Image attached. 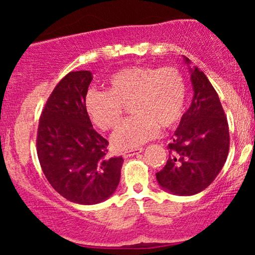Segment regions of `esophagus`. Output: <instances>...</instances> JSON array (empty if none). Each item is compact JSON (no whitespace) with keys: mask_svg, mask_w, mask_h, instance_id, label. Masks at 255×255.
Returning a JSON list of instances; mask_svg holds the SVG:
<instances>
[{"mask_svg":"<svg viewBox=\"0 0 255 255\" xmlns=\"http://www.w3.org/2000/svg\"><path fill=\"white\" fill-rule=\"evenodd\" d=\"M142 151H144V148H142V147H140V148H135V150L127 151V152H125V153H124V157H125V158L133 157V156H135V154H137V153H141Z\"/></svg>","mask_w":255,"mask_h":255,"instance_id":"esophagus-1","label":"esophagus"}]
</instances>
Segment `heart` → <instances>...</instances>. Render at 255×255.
<instances>
[{
	"label": "heart",
	"mask_w": 255,
	"mask_h": 255,
	"mask_svg": "<svg viewBox=\"0 0 255 255\" xmlns=\"http://www.w3.org/2000/svg\"><path fill=\"white\" fill-rule=\"evenodd\" d=\"M128 103L133 118L111 135L118 151L139 147L153 139L159 127L170 129L178 125L186 110V81L172 67H128L107 79L105 91H89L85 110L96 127L110 130L120 122L122 105Z\"/></svg>",
	"instance_id": "1"
}]
</instances>
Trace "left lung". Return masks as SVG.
<instances>
[{
    "label": "left lung",
    "instance_id": "left-lung-1",
    "mask_svg": "<svg viewBox=\"0 0 255 255\" xmlns=\"http://www.w3.org/2000/svg\"><path fill=\"white\" fill-rule=\"evenodd\" d=\"M188 66L193 87L191 107L183 114L169 144L170 154L157 182L175 195H194L213 182L229 152V126L221 101L204 72Z\"/></svg>",
    "mask_w": 255,
    "mask_h": 255
}]
</instances>
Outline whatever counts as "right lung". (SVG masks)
Segmentation results:
<instances>
[{
	"instance_id": "right-lung-1",
	"label": "right lung",
	"mask_w": 255,
	"mask_h": 255,
	"mask_svg": "<svg viewBox=\"0 0 255 255\" xmlns=\"http://www.w3.org/2000/svg\"><path fill=\"white\" fill-rule=\"evenodd\" d=\"M90 71L71 72L56 85L39 119L37 153L46 180L58 194L80 205L103 203L121 178L124 158H108V142L93 129L85 97Z\"/></svg>"
}]
</instances>
